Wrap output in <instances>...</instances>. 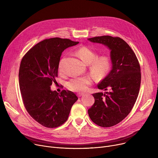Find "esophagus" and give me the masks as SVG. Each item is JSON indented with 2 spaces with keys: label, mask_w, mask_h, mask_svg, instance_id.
I'll return each mask as SVG.
<instances>
[{
  "label": "esophagus",
  "mask_w": 158,
  "mask_h": 158,
  "mask_svg": "<svg viewBox=\"0 0 158 158\" xmlns=\"http://www.w3.org/2000/svg\"><path fill=\"white\" fill-rule=\"evenodd\" d=\"M83 95V94H81V93H79V94H77V96H78V97H81V96H82Z\"/></svg>",
  "instance_id": "obj_1"
}]
</instances>
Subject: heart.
I'll list each match as a JSON object with an SVG mask.
<instances>
[{"mask_svg":"<svg viewBox=\"0 0 158 158\" xmlns=\"http://www.w3.org/2000/svg\"><path fill=\"white\" fill-rule=\"evenodd\" d=\"M80 59L87 64H89L90 73L96 78H103L108 73L111 68V60L109 56L101 55L98 56L97 53L91 48L83 46L79 48L76 51ZM60 62L59 69L61 70ZM92 83V80L88 76L76 77L71 79L67 82L68 88L76 92H85Z\"/></svg>","mask_w":158,"mask_h":158,"instance_id":"b5f03b06","label":"heart"}]
</instances>
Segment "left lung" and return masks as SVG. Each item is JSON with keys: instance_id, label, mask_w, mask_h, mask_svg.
<instances>
[{"instance_id": "8db88e82", "label": "left lung", "mask_w": 158, "mask_h": 158, "mask_svg": "<svg viewBox=\"0 0 158 158\" xmlns=\"http://www.w3.org/2000/svg\"><path fill=\"white\" fill-rule=\"evenodd\" d=\"M88 40L109 47L113 64L110 73L97 85L98 89L110 92L92 94L95 102L88 110V114L97 125L112 127L127 117L136 101L142 77L140 65L134 51L119 37L102 36Z\"/></svg>"}]
</instances>
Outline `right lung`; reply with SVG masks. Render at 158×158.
<instances>
[{"label": "right lung", "mask_w": 158, "mask_h": 158, "mask_svg": "<svg viewBox=\"0 0 158 158\" xmlns=\"http://www.w3.org/2000/svg\"><path fill=\"white\" fill-rule=\"evenodd\" d=\"M69 39L52 38L40 41L23 56L19 78L22 101L31 117L41 126L56 128L69 118L77 97L69 90L51 91L57 84L58 67L64 49L78 44Z\"/></svg>", "instance_id": "obj_1"}]
</instances>
